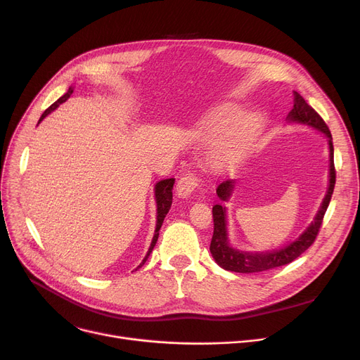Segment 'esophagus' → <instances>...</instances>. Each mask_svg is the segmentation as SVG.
<instances>
[{
    "mask_svg": "<svg viewBox=\"0 0 360 360\" xmlns=\"http://www.w3.org/2000/svg\"><path fill=\"white\" fill-rule=\"evenodd\" d=\"M198 185H200V176H198V174H195V172H188V174H185V175L178 181L176 194H178L181 198L190 197L191 193L197 190Z\"/></svg>",
    "mask_w": 360,
    "mask_h": 360,
    "instance_id": "obj_1",
    "label": "esophagus"
}]
</instances>
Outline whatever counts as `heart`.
Segmentation results:
<instances>
[{
	"label": "heart",
	"mask_w": 360,
	"mask_h": 360,
	"mask_svg": "<svg viewBox=\"0 0 360 360\" xmlns=\"http://www.w3.org/2000/svg\"><path fill=\"white\" fill-rule=\"evenodd\" d=\"M239 106H226L210 122V132L214 137H226L221 148L217 151L214 162L229 165L238 162L248 153L257 141L264 127V117L259 112H250L242 115Z\"/></svg>",
	"instance_id": "heart-1"
}]
</instances>
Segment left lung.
<instances>
[{
	"label": "left lung",
	"instance_id": "obj_1",
	"mask_svg": "<svg viewBox=\"0 0 360 360\" xmlns=\"http://www.w3.org/2000/svg\"><path fill=\"white\" fill-rule=\"evenodd\" d=\"M293 109L289 113V121L300 122L311 125L328 137V147H330V185L326 194V198L321 204V209L316 213L314 221L309 228L302 233L295 242H292L288 247L269 251V252H243L239 250L232 248L228 242V233H226V209L220 204L213 205V221H214V232L210 243V252L219 266L228 271L235 273H261L267 271L276 267L286 266V264L295 261L300 254H304L311 245L315 242L318 232L323 224L324 214L328 209V204L334 191L335 185V167H334V147H333V137L328 125L326 121L319 117V113L307 103V101L300 96L297 91H293ZM235 186V181L228 179L223 181L217 186V195L221 201H228L232 195Z\"/></svg>",
	"mask_w": 360,
	"mask_h": 360
}]
</instances>
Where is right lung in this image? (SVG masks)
I'll use <instances>...</instances> for the list:
<instances>
[{"label":"right lung","instance_id":"add662e5","mask_svg":"<svg viewBox=\"0 0 360 360\" xmlns=\"http://www.w3.org/2000/svg\"><path fill=\"white\" fill-rule=\"evenodd\" d=\"M71 93H72V87H70L68 91L64 94V96H61L55 103H52V105L42 113V117H41L39 122L48 115V113H51L53 109L58 108L63 102H65V101L71 96ZM174 184H175V179H174V178H169V179H163V181H160V182H158L156 186H155V190H156V191H155V195H156V202H158V223H156V231H155L153 240H151V245H150V248H148V251H147V255L144 257L143 262L140 264L139 267H141L143 264L146 262V259L148 258L150 252L153 251L155 245H156V242H158L159 231H160V228H162V223H163V220H165V217H166V214H167V212H169V209H170V205H172V190H174Z\"/></svg>","mask_w":360,"mask_h":360}]
</instances>
